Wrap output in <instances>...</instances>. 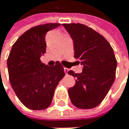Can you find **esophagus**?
I'll list each match as a JSON object with an SVG mask.
<instances>
[{"mask_svg": "<svg viewBox=\"0 0 129 129\" xmlns=\"http://www.w3.org/2000/svg\"><path fill=\"white\" fill-rule=\"evenodd\" d=\"M64 72H65L66 74H68V68H64Z\"/></svg>", "mask_w": 129, "mask_h": 129, "instance_id": "obj_1", "label": "esophagus"}]
</instances>
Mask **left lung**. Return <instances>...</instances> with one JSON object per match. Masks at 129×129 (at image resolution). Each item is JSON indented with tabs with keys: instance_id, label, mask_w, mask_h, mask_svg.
I'll list each match as a JSON object with an SVG mask.
<instances>
[{
	"instance_id": "8db88e82",
	"label": "left lung",
	"mask_w": 129,
	"mask_h": 129,
	"mask_svg": "<svg viewBox=\"0 0 129 129\" xmlns=\"http://www.w3.org/2000/svg\"><path fill=\"white\" fill-rule=\"evenodd\" d=\"M73 41L74 58L83 66L82 72L69 75L76 84L68 89L71 101L76 107L90 109L100 105L113 85L117 68L114 50L105 38L82 24H63Z\"/></svg>"
}]
</instances>
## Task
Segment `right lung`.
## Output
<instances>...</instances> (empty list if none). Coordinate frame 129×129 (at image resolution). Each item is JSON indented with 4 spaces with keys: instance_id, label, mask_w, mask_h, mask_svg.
<instances>
[{
    "instance_id": "1",
    "label": "right lung",
    "mask_w": 129,
    "mask_h": 129,
    "mask_svg": "<svg viewBox=\"0 0 129 129\" xmlns=\"http://www.w3.org/2000/svg\"><path fill=\"white\" fill-rule=\"evenodd\" d=\"M61 24L39 25L26 31L12 45L7 58L11 86L19 100L32 110H43L52 103L55 89L64 76L59 61L45 65L40 60L46 53V33Z\"/></svg>"
}]
</instances>
